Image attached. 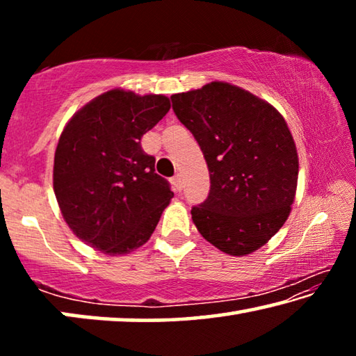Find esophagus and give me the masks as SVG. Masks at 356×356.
I'll return each instance as SVG.
<instances>
[{"mask_svg": "<svg viewBox=\"0 0 356 356\" xmlns=\"http://www.w3.org/2000/svg\"><path fill=\"white\" fill-rule=\"evenodd\" d=\"M172 184L176 186L177 191L182 190V176H180V174H176V176L172 177Z\"/></svg>", "mask_w": 356, "mask_h": 356, "instance_id": "obj_1", "label": "esophagus"}]
</instances>
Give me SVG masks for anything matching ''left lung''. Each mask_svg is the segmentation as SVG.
Returning a JSON list of instances; mask_svg holds the SVG:
<instances>
[{"label": "left lung", "instance_id": "8db88e82", "mask_svg": "<svg viewBox=\"0 0 356 356\" xmlns=\"http://www.w3.org/2000/svg\"><path fill=\"white\" fill-rule=\"evenodd\" d=\"M171 100L209 166L207 200L191 209L197 231L226 254L259 250L286 222L297 190L298 155L284 118L222 81Z\"/></svg>", "mask_w": 356, "mask_h": 356}]
</instances>
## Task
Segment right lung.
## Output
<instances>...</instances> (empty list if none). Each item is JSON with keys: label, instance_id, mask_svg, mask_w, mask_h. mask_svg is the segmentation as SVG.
<instances>
[{"label": "right lung", "instance_id": "obj_1", "mask_svg": "<svg viewBox=\"0 0 356 356\" xmlns=\"http://www.w3.org/2000/svg\"><path fill=\"white\" fill-rule=\"evenodd\" d=\"M165 95L111 89L78 110L55 152L53 188L72 232L105 254L152 236L174 193L141 138L170 111Z\"/></svg>", "mask_w": 356, "mask_h": 356}]
</instances>
